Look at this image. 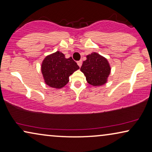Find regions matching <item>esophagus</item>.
I'll list each match as a JSON object with an SVG mask.
<instances>
[{
	"instance_id": "esophagus-1",
	"label": "esophagus",
	"mask_w": 152,
	"mask_h": 152,
	"mask_svg": "<svg viewBox=\"0 0 152 152\" xmlns=\"http://www.w3.org/2000/svg\"><path fill=\"white\" fill-rule=\"evenodd\" d=\"M82 63H83L82 61H79L77 62V64H78V65L80 67L81 65H82Z\"/></svg>"
}]
</instances>
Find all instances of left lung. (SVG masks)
Returning <instances> with one entry per match:
<instances>
[{
	"label": "left lung",
	"mask_w": 152,
	"mask_h": 152,
	"mask_svg": "<svg viewBox=\"0 0 152 152\" xmlns=\"http://www.w3.org/2000/svg\"><path fill=\"white\" fill-rule=\"evenodd\" d=\"M80 71L85 74L89 84L100 86L107 83L111 67L105 58L93 52L87 56V60L83 61Z\"/></svg>",
	"instance_id": "left-lung-1"
}]
</instances>
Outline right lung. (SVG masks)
<instances>
[{"instance_id": "add662e5", "label": "right lung", "mask_w": 152, "mask_h": 152, "mask_svg": "<svg viewBox=\"0 0 152 152\" xmlns=\"http://www.w3.org/2000/svg\"><path fill=\"white\" fill-rule=\"evenodd\" d=\"M79 69L72 57L66 58L59 51L45 58L41 65V72L48 85L60 89L69 80V76Z\"/></svg>"}]
</instances>
